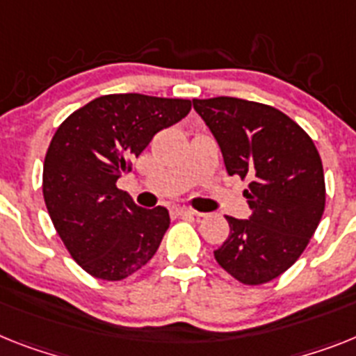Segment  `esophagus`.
<instances>
[{"label": "esophagus", "mask_w": 356, "mask_h": 356, "mask_svg": "<svg viewBox=\"0 0 356 356\" xmlns=\"http://www.w3.org/2000/svg\"><path fill=\"white\" fill-rule=\"evenodd\" d=\"M175 213L179 215V217H202L204 213H201V211H195V210H190V208H175Z\"/></svg>", "instance_id": "obj_1"}]
</instances>
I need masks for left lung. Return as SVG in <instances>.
I'll return each instance as SVG.
<instances>
[{
	"label": "left lung",
	"instance_id": "obj_1",
	"mask_svg": "<svg viewBox=\"0 0 356 356\" xmlns=\"http://www.w3.org/2000/svg\"><path fill=\"white\" fill-rule=\"evenodd\" d=\"M222 152L226 172L248 179L250 219L226 217L229 237L215 261L246 286L284 273L306 250L325 206L324 170L312 137L270 104L193 99Z\"/></svg>",
	"mask_w": 356,
	"mask_h": 356
}]
</instances>
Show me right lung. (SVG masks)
<instances>
[{
	"label": "right lung",
	"instance_id": "1",
	"mask_svg": "<svg viewBox=\"0 0 356 356\" xmlns=\"http://www.w3.org/2000/svg\"><path fill=\"white\" fill-rule=\"evenodd\" d=\"M190 110V99L101 95L54 134L43 164L44 204L72 259L95 279H127L157 252L168 210L137 206L115 183L155 134Z\"/></svg>",
	"mask_w": 356,
	"mask_h": 356
}]
</instances>
